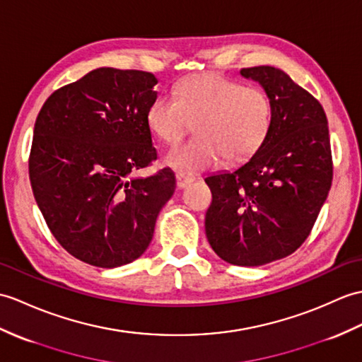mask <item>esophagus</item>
<instances>
[{
	"label": "esophagus",
	"mask_w": 362,
	"mask_h": 362,
	"mask_svg": "<svg viewBox=\"0 0 362 362\" xmlns=\"http://www.w3.org/2000/svg\"><path fill=\"white\" fill-rule=\"evenodd\" d=\"M175 180H177V188H185V187H188V185L194 180V177H192V175H188V174H185V173H177L175 174Z\"/></svg>",
	"instance_id": "34e87169"
}]
</instances>
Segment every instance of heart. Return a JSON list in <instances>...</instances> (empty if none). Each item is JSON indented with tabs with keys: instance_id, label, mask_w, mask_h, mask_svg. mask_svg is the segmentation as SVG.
Masks as SVG:
<instances>
[{
	"instance_id": "obj_1",
	"label": "heart",
	"mask_w": 362,
	"mask_h": 362,
	"mask_svg": "<svg viewBox=\"0 0 362 362\" xmlns=\"http://www.w3.org/2000/svg\"><path fill=\"white\" fill-rule=\"evenodd\" d=\"M146 123L170 146L177 145L194 123L196 136L174 148L166 162L175 170L202 171L219 165L223 157L231 163L253 157L270 134L273 103L257 86L200 74L180 81L175 97L156 95Z\"/></svg>"
}]
</instances>
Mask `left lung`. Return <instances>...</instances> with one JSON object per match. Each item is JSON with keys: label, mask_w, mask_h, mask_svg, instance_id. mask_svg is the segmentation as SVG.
Masks as SVG:
<instances>
[{"label": "left lung", "mask_w": 362, "mask_h": 362, "mask_svg": "<svg viewBox=\"0 0 362 362\" xmlns=\"http://www.w3.org/2000/svg\"><path fill=\"white\" fill-rule=\"evenodd\" d=\"M273 103L264 145L231 173L205 179L213 202L205 231L228 264L259 267L287 257L304 243L333 179L329 126L321 103L273 66L240 69Z\"/></svg>", "instance_id": "obj_1"}]
</instances>
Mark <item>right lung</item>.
I'll return each instance as SVG.
<instances>
[{"instance_id": "add662e5", "label": "right lung", "mask_w": 362, "mask_h": 362, "mask_svg": "<svg viewBox=\"0 0 362 362\" xmlns=\"http://www.w3.org/2000/svg\"><path fill=\"white\" fill-rule=\"evenodd\" d=\"M156 85L151 72L98 67L57 89L37 117L33 196L58 243L89 265L139 259L174 194L170 168L136 175L157 158L146 123Z\"/></svg>"}]
</instances>
